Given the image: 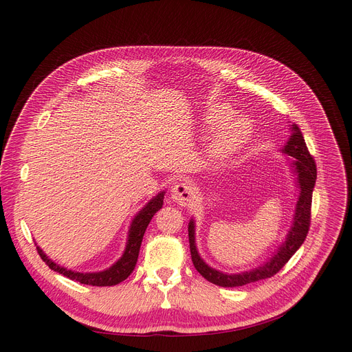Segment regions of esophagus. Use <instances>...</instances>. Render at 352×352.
I'll return each mask as SVG.
<instances>
[{"mask_svg":"<svg viewBox=\"0 0 352 352\" xmlns=\"http://www.w3.org/2000/svg\"><path fill=\"white\" fill-rule=\"evenodd\" d=\"M171 198L179 206H187L195 198V188L187 182H177L171 190Z\"/></svg>","mask_w":352,"mask_h":352,"instance_id":"esophagus-1","label":"esophagus"}]
</instances>
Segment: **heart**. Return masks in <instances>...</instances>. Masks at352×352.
<instances>
[{"mask_svg": "<svg viewBox=\"0 0 352 352\" xmlns=\"http://www.w3.org/2000/svg\"><path fill=\"white\" fill-rule=\"evenodd\" d=\"M234 116L231 107L226 104H212L204 113V124L208 129H218L210 154L217 161H224L236 154L248 142L252 133V125L247 118Z\"/></svg>", "mask_w": 352, "mask_h": 352, "instance_id": "b5f03b06", "label": "heart"}]
</instances>
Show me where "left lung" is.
<instances>
[{
	"label": "left lung",
	"instance_id": "left-lung-1",
	"mask_svg": "<svg viewBox=\"0 0 352 352\" xmlns=\"http://www.w3.org/2000/svg\"><path fill=\"white\" fill-rule=\"evenodd\" d=\"M291 131L292 134L281 151L294 158L292 165L294 173L297 174V186L300 188V195L297 206H295L292 224L285 236V241L261 267H256L251 271L239 274H226L211 268L199 256L195 245V223L191 218L188 224V236L192 264L195 270L210 283L219 287H243L251 283L271 278L272 275H275L289 261V258L297 252V250L305 241L311 224V202L314 186H316L317 179V165L308 151L305 140L302 137V133L300 131L298 125L292 124Z\"/></svg>",
	"mask_w": 352,
	"mask_h": 352
}]
</instances>
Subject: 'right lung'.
<instances>
[{"label": "right lung", "mask_w": 352, "mask_h": 352, "mask_svg": "<svg viewBox=\"0 0 352 352\" xmlns=\"http://www.w3.org/2000/svg\"><path fill=\"white\" fill-rule=\"evenodd\" d=\"M164 191L160 192L157 197H154L148 204L134 217L131 227L128 230V239H126V245L125 251L120 260L111 265L109 268L98 272H77L72 270H67L58 264H55L51 261L50 258L43 252L40 247H36V251H38L41 260L54 271H57L63 274L64 276L69 280L77 281L80 284L85 285H94V287H111V285H117L121 281L126 280L128 275L131 274L135 268L137 260H138V254H140V247L142 243V236L145 234V230L150 224V221L153 219L154 214L162 208L164 204Z\"/></svg>", "instance_id": "obj_1"}]
</instances>
